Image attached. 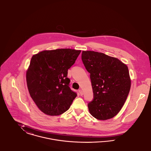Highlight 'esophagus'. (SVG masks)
Returning <instances> with one entry per match:
<instances>
[{
    "label": "esophagus",
    "mask_w": 151,
    "mask_h": 151,
    "mask_svg": "<svg viewBox=\"0 0 151 151\" xmlns=\"http://www.w3.org/2000/svg\"><path fill=\"white\" fill-rule=\"evenodd\" d=\"M79 93H80V94H81V96L83 95V91H82L81 90H79Z\"/></svg>",
    "instance_id": "esophagus-1"
}]
</instances>
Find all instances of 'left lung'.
<instances>
[{"instance_id":"8db88e82","label":"left lung","mask_w":151,"mask_h":151,"mask_svg":"<svg viewBox=\"0 0 151 151\" xmlns=\"http://www.w3.org/2000/svg\"><path fill=\"white\" fill-rule=\"evenodd\" d=\"M81 60L90 73L93 99L88 104L92 116L106 120L116 116L131 86L128 67L118 58L94 51H83Z\"/></svg>"}]
</instances>
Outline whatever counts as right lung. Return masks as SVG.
<instances>
[{
  "label": "right lung",
  "mask_w": 151,
  "mask_h": 151,
  "mask_svg": "<svg viewBox=\"0 0 151 151\" xmlns=\"http://www.w3.org/2000/svg\"><path fill=\"white\" fill-rule=\"evenodd\" d=\"M81 50L58 49L33 55L26 72L30 96L44 113L58 116L67 111L77 93L70 87L68 70Z\"/></svg>",
  "instance_id": "obj_1"
}]
</instances>
